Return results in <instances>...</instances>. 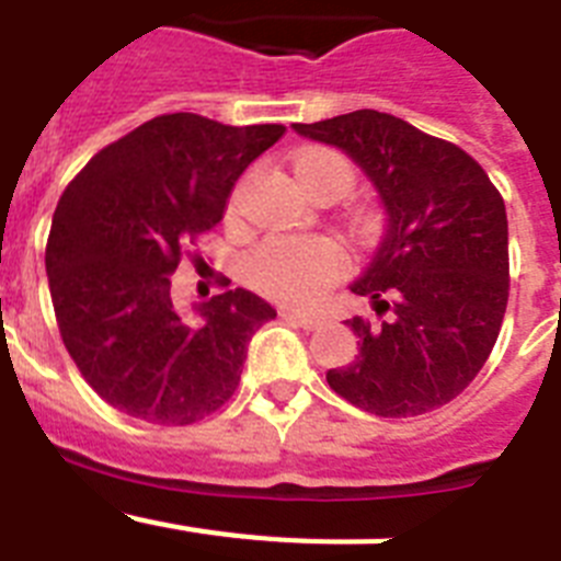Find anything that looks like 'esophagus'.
I'll use <instances>...</instances> for the list:
<instances>
[{
  "label": "esophagus",
  "mask_w": 561,
  "mask_h": 561,
  "mask_svg": "<svg viewBox=\"0 0 561 561\" xmlns=\"http://www.w3.org/2000/svg\"><path fill=\"white\" fill-rule=\"evenodd\" d=\"M286 317H289V320H295V323L306 331L317 329V325H323V320H325L323 314H314V311H304V309H289L286 311Z\"/></svg>",
  "instance_id": "obj_1"
}]
</instances>
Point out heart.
Listing matches in <instances>:
<instances>
[{
    "label": "heart",
    "mask_w": 561,
    "mask_h": 561,
    "mask_svg": "<svg viewBox=\"0 0 561 561\" xmlns=\"http://www.w3.org/2000/svg\"><path fill=\"white\" fill-rule=\"evenodd\" d=\"M297 182L311 191L336 185L342 193L354 185V168L331 148H306L295 157ZM345 270L340 247L323 236H272L250 255V280L277 300L306 304L323 295Z\"/></svg>",
    "instance_id": "obj_1"
}]
</instances>
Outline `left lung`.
Returning a JSON list of instances; mask_svg holds the SVG:
<instances>
[{
    "label": "left lung",
    "mask_w": 561,
    "mask_h": 561,
    "mask_svg": "<svg viewBox=\"0 0 561 561\" xmlns=\"http://www.w3.org/2000/svg\"><path fill=\"white\" fill-rule=\"evenodd\" d=\"M291 128L351 157L385 207V236L351 284L379 320H345L359 356L325 374L331 390L381 419L447 404L483 368L503 325V196L469 153L393 114L359 108Z\"/></svg>",
    "instance_id": "1"
}]
</instances>
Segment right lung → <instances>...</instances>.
Segmentation results:
<instances>
[{
    "instance_id": "1",
    "label": "right lung",
    "mask_w": 561,
    "mask_h": 561,
    "mask_svg": "<svg viewBox=\"0 0 561 561\" xmlns=\"http://www.w3.org/2000/svg\"><path fill=\"white\" fill-rule=\"evenodd\" d=\"M284 131L162 114L98 151L61 193L44 257L53 309L69 356L114 410L182 427L236 393L247 342L277 311L227 289L182 314L171 275Z\"/></svg>"
}]
</instances>
